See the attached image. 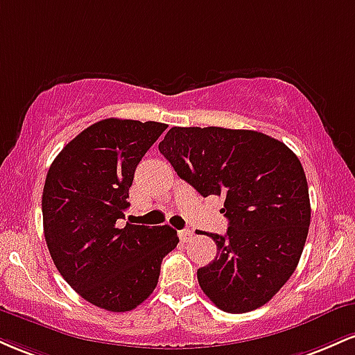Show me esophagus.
<instances>
[{"label": "esophagus", "mask_w": 355, "mask_h": 355, "mask_svg": "<svg viewBox=\"0 0 355 355\" xmlns=\"http://www.w3.org/2000/svg\"><path fill=\"white\" fill-rule=\"evenodd\" d=\"M178 237H180L182 242H189V240L193 237V230H189V229L180 230L178 232Z\"/></svg>", "instance_id": "34e87169"}]
</instances>
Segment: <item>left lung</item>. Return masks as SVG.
I'll list each match as a JSON object with an SVG mask.
<instances>
[{"instance_id": "8db88e82", "label": "left lung", "mask_w": 355, "mask_h": 355, "mask_svg": "<svg viewBox=\"0 0 355 355\" xmlns=\"http://www.w3.org/2000/svg\"><path fill=\"white\" fill-rule=\"evenodd\" d=\"M158 150L202 197H225L229 229L210 234L217 257L197 270L203 294L230 313L262 307L294 274L311 225L297 155L260 132L220 126H173Z\"/></svg>"}]
</instances>
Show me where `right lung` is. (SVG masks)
<instances>
[{
	"label": "right lung",
	"instance_id": "1",
	"mask_svg": "<svg viewBox=\"0 0 355 355\" xmlns=\"http://www.w3.org/2000/svg\"><path fill=\"white\" fill-rule=\"evenodd\" d=\"M165 130L158 121L107 118L73 138L48 170V250L73 291L105 311L128 312L148 299L162 260L178 243L168 225H120L137 165Z\"/></svg>",
	"mask_w": 355,
	"mask_h": 355
}]
</instances>
